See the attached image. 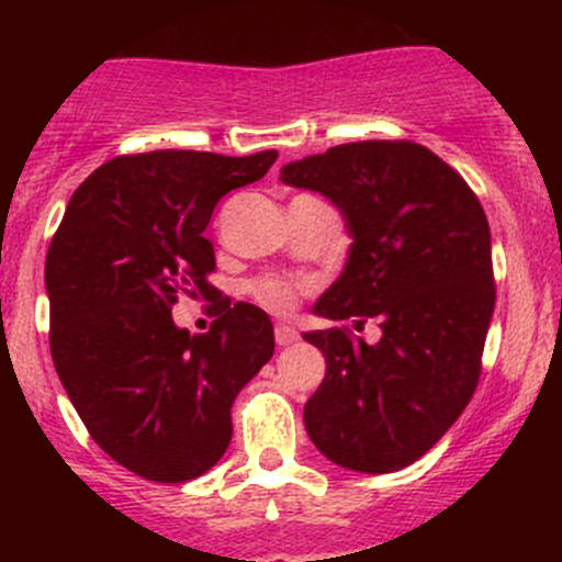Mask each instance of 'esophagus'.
I'll return each mask as SVG.
<instances>
[{
	"instance_id": "34e87169",
	"label": "esophagus",
	"mask_w": 562,
	"mask_h": 562,
	"mask_svg": "<svg viewBox=\"0 0 562 562\" xmlns=\"http://www.w3.org/2000/svg\"><path fill=\"white\" fill-rule=\"evenodd\" d=\"M274 339L277 345H293L299 339V331L293 326H288V323H277Z\"/></svg>"
}]
</instances>
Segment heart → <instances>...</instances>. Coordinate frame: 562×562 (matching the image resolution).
Masks as SVG:
<instances>
[{
	"label": "heart",
	"instance_id": "obj_1",
	"mask_svg": "<svg viewBox=\"0 0 562 562\" xmlns=\"http://www.w3.org/2000/svg\"><path fill=\"white\" fill-rule=\"evenodd\" d=\"M252 296L258 299L263 307H269L271 313L288 315L293 313V307L299 304V296H302V285L293 280H285V277H263L252 285Z\"/></svg>",
	"mask_w": 562,
	"mask_h": 562
}]
</instances>
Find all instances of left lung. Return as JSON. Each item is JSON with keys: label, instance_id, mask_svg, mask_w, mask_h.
<instances>
[{"label": "left lung", "instance_id": "8db88e82", "mask_svg": "<svg viewBox=\"0 0 562 562\" xmlns=\"http://www.w3.org/2000/svg\"><path fill=\"white\" fill-rule=\"evenodd\" d=\"M285 184L331 198L348 220L342 277L317 299L328 321L378 317L367 345L348 326L304 334L326 378L304 405L323 457L391 473L427 454L481 378L495 310L490 223L468 181L413 140H359L288 162Z\"/></svg>", "mask_w": 562, "mask_h": 562}]
</instances>
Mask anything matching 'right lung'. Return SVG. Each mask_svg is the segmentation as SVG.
<instances>
[{"label":"right lung","mask_w":562,"mask_h":562,"mask_svg":"<svg viewBox=\"0 0 562 562\" xmlns=\"http://www.w3.org/2000/svg\"><path fill=\"white\" fill-rule=\"evenodd\" d=\"M277 151L119 155L76 192L45 255L50 356L72 407L113 462L157 484L217 464L231 407L274 353L269 315L215 299L206 335L176 329L178 293L214 297L203 236L214 206L263 179Z\"/></svg>","instance_id":"1"}]
</instances>
